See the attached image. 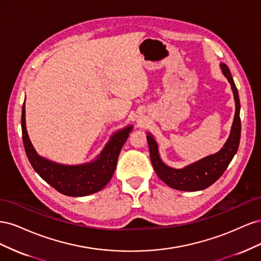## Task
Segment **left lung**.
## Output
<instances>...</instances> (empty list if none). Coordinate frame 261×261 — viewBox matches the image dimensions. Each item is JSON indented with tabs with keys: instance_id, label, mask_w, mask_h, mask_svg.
Returning <instances> with one entry per match:
<instances>
[{
	"instance_id": "8db88e82",
	"label": "left lung",
	"mask_w": 261,
	"mask_h": 261,
	"mask_svg": "<svg viewBox=\"0 0 261 261\" xmlns=\"http://www.w3.org/2000/svg\"><path fill=\"white\" fill-rule=\"evenodd\" d=\"M221 68H222L223 74L232 86L236 110L231 129V135L228 137L224 147L218 153L203 158L202 160L188 165V167L184 169H172L161 161L159 152H158V146L153 137L150 134L147 135L150 159H151L152 167L156 173V175L165 184L174 189H178V191L196 192L201 191V189H204L212 185L223 174L239 149L241 140V103L239 91L234 84L233 77L227 65L223 63V64H221Z\"/></svg>"
}]
</instances>
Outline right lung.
Returning <instances> with one entry per match:
<instances>
[{
  "label": "right lung",
  "mask_w": 261,
  "mask_h": 261,
  "mask_svg": "<svg viewBox=\"0 0 261 261\" xmlns=\"http://www.w3.org/2000/svg\"><path fill=\"white\" fill-rule=\"evenodd\" d=\"M22 143L30 164L46 183L63 195L82 197L97 193L112 178L121 149L132 127L116 133L96 161L84 165H62L39 156L31 145L25 125V103L21 111Z\"/></svg>",
  "instance_id": "right-lung-1"
}]
</instances>
